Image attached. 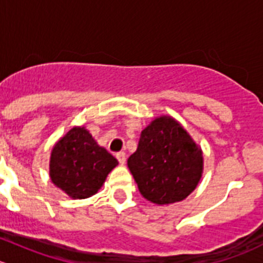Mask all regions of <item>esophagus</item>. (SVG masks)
<instances>
[{
	"label": "esophagus",
	"mask_w": 263,
	"mask_h": 263,
	"mask_svg": "<svg viewBox=\"0 0 263 263\" xmlns=\"http://www.w3.org/2000/svg\"><path fill=\"white\" fill-rule=\"evenodd\" d=\"M117 159L119 161L120 165H124V163H126V153H124V152L117 153Z\"/></svg>",
	"instance_id": "obj_1"
}]
</instances>
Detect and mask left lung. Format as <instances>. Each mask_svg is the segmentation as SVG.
I'll use <instances>...</instances> for the list:
<instances>
[{"instance_id": "obj_1", "label": "left lung", "mask_w": 263, "mask_h": 263, "mask_svg": "<svg viewBox=\"0 0 263 263\" xmlns=\"http://www.w3.org/2000/svg\"><path fill=\"white\" fill-rule=\"evenodd\" d=\"M127 165L144 198L168 205L195 191L202 176L203 157L178 120L162 115L141 131Z\"/></svg>"}]
</instances>
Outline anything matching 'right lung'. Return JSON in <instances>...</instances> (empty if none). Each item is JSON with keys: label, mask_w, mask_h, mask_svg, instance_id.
Returning a JSON list of instances; mask_svg holds the SVG:
<instances>
[{"label": "right lung", "mask_w": 263, "mask_h": 263, "mask_svg": "<svg viewBox=\"0 0 263 263\" xmlns=\"http://www.w3.org/2000/svg\"><path fill=\"white\" fill-rule=\"evenodd\" d=\"M117 165V158L98 145L85 127H72L53 146L49 175L71 198L82 200L96 195Z\"/></svg>", "instance_id": "obj_1"}]
</instances>
